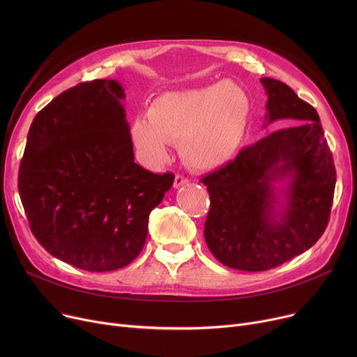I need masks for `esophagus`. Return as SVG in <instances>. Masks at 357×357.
I'll return each instance as SVG.
<instances>
[{
  "mask_svg": "<svg viewBox=\"0 0 357 357\" xmlns=\"http://www.w3.org/2000/svg\"><path fill=\"white\" fill-rule=\"evenodd\" d=\"M186 183H188V178H185L183 175H179V174L175 176V181H174L175 188H181V186H183Z\"/></svg>",
  "mask_w": 357,
  "mask_h": 357,
  "instance_id": "34e87169",
  "label": "esophagus"
}]
</instances>
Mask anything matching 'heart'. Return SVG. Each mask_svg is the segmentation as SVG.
Masks as SVG:
<instances>
[{"label":"heart","instance_id":"1","mask_svg":"<svg viewBox=\"0 0 357 357\" xmlns=\"http://www.w3.org/2000/svg\"><path fill=\"white\" fill-rule=\"evenodd\" d=\"M249 100L230 81L204 88L166 92L131 123V140L150 166L169 156V143L179 144L185 162L198 171L230 163L245 139Z\"/></svg>","mask_w":357,"mask_h":357}]
</instances>
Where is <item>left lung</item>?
Listing matches in <instances>:
<instances>
[{"mask_svg": "<svg viewBox=\"0 0 357 357\" xmlns=\"http://www.w3.org/2000/svg\"><path fill=\"white\" fill-rule=\"evenodd\" d=\"M260 84L268 93V123H304L241 149L234 160L201 179L211 201L204 226L207 246L222 265L246 272L276 268L312 248L328 224L335 186L333 155L315 108L284 82L261 78ZM276 181L287 186L275 187Z\"/></svg>", "mask_w": 357, "mask_h": 357, "instance_id": "8db88e82", "label": "left lung"}]
</instances>
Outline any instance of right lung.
<instances>
[{
  "label": "right lung",
  "instance_id": "right-lung-1",
  "mask_svg": "<svg viewBox=\"0 0 357 357\" xmlns=\"http://www.w3.org/2000/svg\"><path fill=\"white\" fill-rule=\"evenodd\" d=\"M114 79L78 84L34 117L18 171V192L36 240L88 272L127 266L142 252L149 214L174 174L135 162Z\"/></svg>",
  "mask_w": 357,
  "mask_h": 357
}]
</instances>
